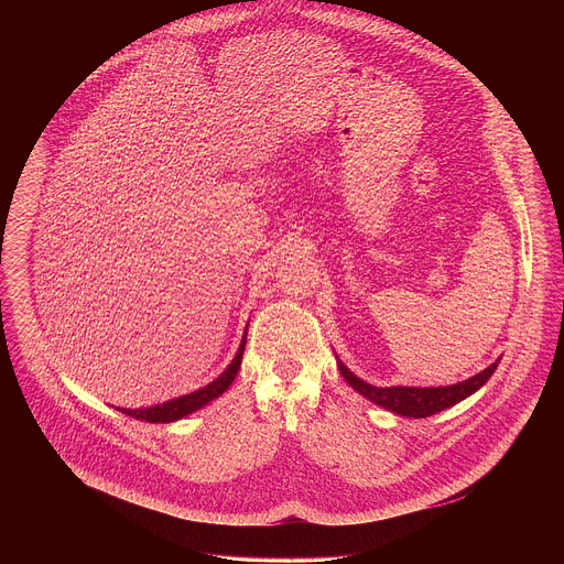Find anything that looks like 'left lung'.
<instances>
[{
	"label": "left lung",
	"mask_w": 564,
	"mask_h": 564,
	"mask_svg": "<svg viewBox=\"0 0 564 564\" xmlns=\"http://www.w3.org/2000/svg\"><path fill=\"white\" fill-rule=\"evenodd\" d=\"M336 365H338L340 376L347 380V384L354 391H358L362 398H367L369 402L378 403L400 416L423 419V416L436 414L441 410H447V408L467 400L476 391H480L488 382V378L495 373L499 358L492 365H488L484 371L476 373L474 378L463 380L458 384H449V387H373V384L360 380L356 373H351L338 356H336Z\"/></svg>",
	"instance_id": "1"
}]
</instances>
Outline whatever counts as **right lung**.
Listing matches in <instances>:
<instances>
[{"instance_id":"obj_1","label":"right lung","mask_w":564,"mask_h":564,"mask_svg":"<svg viewBox=\"0 0 564 564\" xmlns=\"http://www.w3.org/2000/svg\"><path fill=\"white\" fill-rule=\"evenodd\" d=\"M245 340H247V327L242 332L241 345H239L237 356L226 367V371L217 380H213L210 384H206V387H202V389H197V391H193L188 395H182V398H175V400H169V402L156 403V405H150V408H117V410L128 414V416H132V419L148 421V423H171V421H177V419H184V416L193 414L195 410L208 405V403L217 400L219 395H224L230 389V384L235 382V378H237V373L241 369Z\"/></svg>"}]
</instances>
